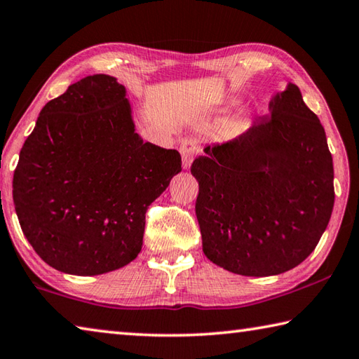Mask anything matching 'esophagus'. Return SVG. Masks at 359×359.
<instances>
[{
  "instance_id": "34e87169",
  "label": "esophagus",
  "mask_w": 359,
  "mask_h": 359,
  "mask_svg": "<svg viewBox=\"0 0 359 359\" xmlns=\"http://www.w3.org/2000/svg\"><path fill=\"white\" fill-rule=\"evenodd\" d=\"M198 152V142L193 138H187L180 142V154H182V166L184 169H190L193 155Z\"/></svg>"
}]
</instances>
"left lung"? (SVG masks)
I'll list each match as a JSON object with an SVG mask.
<instances>
[{"label":"left lung","instance_id":"left-lung-1","mask_svg":"<svg viewBox=\"0 0 359 359\" xmlns=\"http://www.w3.org/2000/svg\"><path fill=\"white\" fill-rule=\"evenodd\" d=\"M237 138L204 147L191 165L199 182L202 251L221 269L271 276L316 250L334 205L327 135L289 83Z\"/></svg>","mask_w":359,"mask_h":359}]
</instances>
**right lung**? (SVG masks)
Listing matches in <instances>:
<instances>
[{
	"instance_id": "add662e5",
	"label": "right lung",
	"mask_w": 359,
	"mask_h": 359,
	"mask_svg": "<svg viewBox=\"0 0 359 359\" xmlns=\"http://www.w3.org/2000/svg\"><path fill=\"white\" fill-rule=\"evenodd\" d=\"M180 171L177 151L135 132L126 88L90 75L39 114L14 172L15 212L43 262L103 275L138 256L147 207Z\"/></svg>"
}]
</instances>
